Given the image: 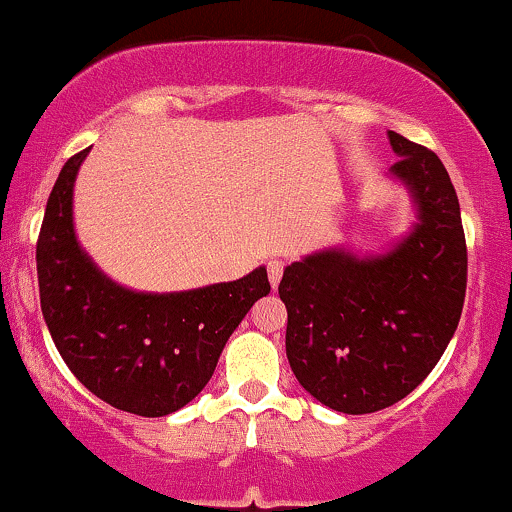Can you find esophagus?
Masks as SVG:
<instances>
[{
	"mask_svg": "<svg viewBox=\"0 0 512 512\" xmlns=\"http://www.w3.org/2000/svg\"><path fill=\"white\" fill-rule=\"evenodd\" d=\"M267 271H269V281L271 286H278L281 283V276H283V262L281 260H269L267 262Z\"/></svg>",
	"mask_w": 512,
	"mask_h": 512,
	"instance_id": "34e87169",
	"label": "esophagus"
}]
</instances>
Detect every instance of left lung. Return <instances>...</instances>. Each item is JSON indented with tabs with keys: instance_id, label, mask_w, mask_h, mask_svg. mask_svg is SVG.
<instances>
[{
	"instance_id": "8db88e82",
	"label": "left lung",
	"mask_w": 512,
	"mask_h": 512,
	"mask_svg": "<svg viewBox=\"0 0 512 512\" xmlns=\"http://www.w3.org/2000/svg\"><path fill=\"white\" fill-rule=\"evenodd\" d=\"M392 177L413 198L411 234L383 255L331 248L286 267V354L312 397L340 413L397 404L428 378L454 338L468 283L461 205L442 160L387 132Z\"/></svg>"
}]
</instances>
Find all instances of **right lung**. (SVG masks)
Wrapping results in <instances>:
<instances>
[{
    "instance_id": "add662e5",
    "label": "right lung",
    "mask_w": 512,
    "mask_h": 512,
    "mask_svg": "<svg viewBox=\"0 0 512 512\" xmlns=\"http://www.w3.org/2000/svg\"><path fill=\"white\" fill-rule=\"evenodd\" d=\"M84 148L63 165L37 238V281L51 340L89 392L146 418L179 411L208 385L243 316L269 295L267 269L184 293L111 281L77 243L73 186Z\"/></svg>"
}]
</instances>
